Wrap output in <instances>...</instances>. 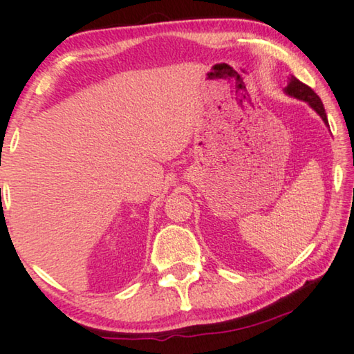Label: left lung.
<instances>
[{"mask_svg":"<svg viewBox=\"0 0 354 354\" xmlns=\"http://www.w3.org/2000/svg\"><path fill=\"white\" fill-rule=\"evenodd\" d=\"M288 86L284 87V93L289 95V97H294L297 100H302V102L308 103V106L315 109L316 113H318V115L321 119H323V122L329 127V122H328V115H326V111H324V106H323V102H321V98L316 95L312 88H310L308 86H305L304 82H300L297 77H288Z\"/></svg>","mask_w":354,"mask_h":354,"instance_id":"1","label":"left lung"}]
</instances>
